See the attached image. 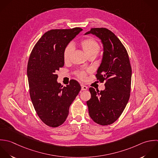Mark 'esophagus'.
I'll return each instance as SVG.
<instances>
[{"label":"esophagus","instance_id":"esophagus-1","mask_svg":"<svg viewBox=\"0 0 158 158\" xmlns=\"http://www.w3.org/2000/svg\"><path fill=\"white\" fill-rule=\"evenodd\" d=\"M88 89V87L84 85H81V90H86Z\"/></svg>","mask_w":158,"mask_h":158}]
</instances>
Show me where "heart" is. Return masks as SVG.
<instances>
[{
	"label": "heart",
	"instance_id": "heart-1",
	"mask_svg": "<svg viewBox=\"0 0 158 158\" xmlns=\"http://www.w3.org/2000/svg\"><path fill=\"white\" fill-rule=\"evenodd\" d=\"M81 46L85 54L89 56H96L100 51V45L92 37H88L81 42ZM74 50V45L71 44H68L64 48L63 58L65 63L68 62ZM77 76L81 80H85L87 77L85 71L81 70L77 73Z\"/></svg>",
	"mask_w": 158,
	"mask_h": 158
}]
</instances>
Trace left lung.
Masks as SVG:
<instances>
[{"label":"left lung","instance_id":"left-lung-1","mask_svg":"<svg viewBox=\"0 0 158 158\" xmlns=\"http://www.w3.org/2000/svg\"><path fill=\"white\" fill-rule=\"evenodd\" d=\"M90 33L98 37L103 45V56L95 77L100 82H106L103 91L89 88L91 98L87 105L90 117L95 123L108 126L120 117L128 103L132 68L127 50L112 31L94 27L85 34Z\"/></svg>","mask_w":158,"mask_h":158}]
</instances>
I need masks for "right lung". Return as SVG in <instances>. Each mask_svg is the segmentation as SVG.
Returning a JSON list of instances; mask_svg holds the SVG:
<instances>
[{
  "label": "right lung",
  "mask_w": 158,
  "mask_h": 158,
  "mask_svg": "<svg viewBox=\"0 0 158 158\" xmlns=\"http://www.w3.org/2000/svg\"><path fill=\"white\" fill-rule=\"evenodd\" d=\"M82 30L77 27L48 31L31 52L27 66L29 95L36 113L48 127H57L64 123L81 89L73 79L63 87L57 82L56 73L64 66V48Z\"/></svg>",
  "instance_id": "1"
}]
</instances>
